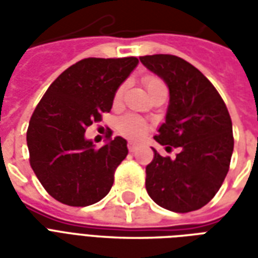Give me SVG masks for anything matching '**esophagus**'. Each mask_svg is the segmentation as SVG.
<instances>
[{"instance_id":"obj_1","label":"esophagus","mask_w":258,"mask_h":258,"mask_svg":"<svg viewBox=\"0 0 258 258\" xmlns=\"http://www.w3.org/2000/svg\"><path fill=\"white\" fill-rule=\"evenodd\" d=\"M127 146H128L130 152H135L137 149H138V144H137V142H134V141H130L128 144H127Z\"/></svg>"}]
</instances>
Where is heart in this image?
Wrapping results in <instances>:
<instances>
[{"mask_svg":"<svg viewBox=\"0 0 258 258\" xmlns=\"http://www.w3.org/2000/svg\"><path fill=\"white\" fill-rule=\"evenodd\" d=\"M145 85L148 91L153 90L156 87H160V85H164L157 79V77H153V76H148L145 77ZM123 94V87L118 88L117 92H116V98H120ZM118 130L120 133L125 137H130L133 140H140L144 135L148 133V124L144 118H141L140 116H135V114H127V116H123V117L118 120Z\"/></svg>","mask_w":258,"mask_h":258,"instance_id":"b5f03b06","label":"heart"}]
</instances>
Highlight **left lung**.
<instances>
[{"label": "left lung", "instance_id": "obj_1", "mask_svg": "<svg viewBox=\"0 0 258 258\" xmlns=\"http://www.w3.org/2000/svg\"><path fill=\"white\" fill-rule=\"evenodd\" d=\"M141 63L170 92L164 123L155 140L177 156L155 157L146 166V190L163 209L188 213L207 205L221 188L233 152L232 121L214 85L202 72L174 55H146Z\"/></svg>", "mask_w": 258, "mask_h": 258}]
</instances>
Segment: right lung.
I'll return each mask as SVG.
<instances>
[{
  "label": "right lung",
  "mask_w": 258,
  "mask_h": 258,
  "mask_svg": "<svg viewBox=\"0 0 258 258\" xmlns=\"http://www.w3.org/2000/svg\"><path fill=\"white\" fill-rule=\"evenodd\" d=\"M137 64L134 56L83 59L66 69L37 105L27 128L30 166L53 199L85 207L109 194L114 170L128 155L127 141L109 137L95 148L84 134L110 112L118 87Z\"/></svg>",
  "instance_id": "right-lung-1"
}]
</instances>
